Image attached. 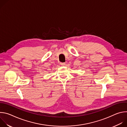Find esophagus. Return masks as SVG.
I'll return each mask as SVG.
<instances>
[{
    "mask_svg": "<svg viewBox=\"0 0 127 127\" xmlns=\"http://www.w3.org/2000/svg\"><path fill=\"white\" fill-rule=\"evenodd\" d=\"M60 65L61 66H64L65 65V63H60Z\"/></svg>",
    "mask_w": 127,
    "mask_h": 127,
    "instance_id": "obj_1",
    "label": "esophagus"
}]
</instances>
